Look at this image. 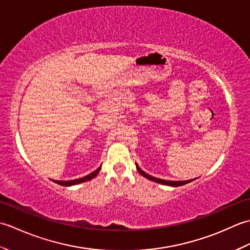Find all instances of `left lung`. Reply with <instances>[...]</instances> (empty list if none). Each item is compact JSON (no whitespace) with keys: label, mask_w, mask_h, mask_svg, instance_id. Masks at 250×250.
<instances>
[{"label":"left lung","mask_w":250,"mask_h":250,"mask_svg":"<svg viewBox=\"0 0 250 250\" xmlns=\"http://www.w3.org/2000/svg\"><path fill=\"white\" fill-rule=\"evenodd\" d=\"M136 168H137V171H139V173H140L141 175H143V176H144V177L152 180V182H156V183L162 184V185L173 186V187H178V186H183V185H185V184H188V183L191 182V179H190V180H183V182H182V180H180V182H173V180H164V179H160V178H156V177L150 176V175L146 174L144 171H142V169H141L139 167H137V166H136Z\"/></svg>","instance_id":"obj_1"}]
</instances>
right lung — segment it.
Instances as JSON below:
<instances>
[{
  "label": "right lung",
  "instance_id": "add662e5",
  "mask_svg": "<svg viewBox=\"0 0 250 250\" xmlns=\"http://www.w3.org/2000/svg\"><path fill=\"white\" fill-rule=\"evenodd\" d=\"M100 168H101V167L95 169L94 172L90 173L89 175H87V176L82 177V178L74 179V180H67V182H66V180H63V182H61V180H55V183L58 184V185H61V186H72V185H77V184H81V183H83V182H88V180L92 179L93 177L97 176V175L100 172Z\"/></svg>",
  "mask_w": 250,
  "mask_h": 250
}]
</instances>
